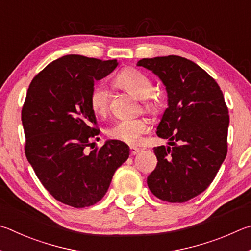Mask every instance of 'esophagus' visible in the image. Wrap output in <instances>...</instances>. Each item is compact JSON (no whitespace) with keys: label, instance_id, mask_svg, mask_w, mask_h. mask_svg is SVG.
Segmentation results:
<instances>
[{"label":"esophagus","instance_id":"34e87169","mask_svg":"<svg viewBox=\"0 0 251 251\" xmlns=\"http://www.w3.org/2000/svg\"><path fill=\"white\" fill-rule=\"evenodd\" d=\"M139 152H140V149H138V148H134V147H131V148H130V153H131V155H137Z\"/></svg>","mask_w":251,"mask_h":251}]
</instances>
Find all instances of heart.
I'll use <instances>...</instances> for the list:
<instances>
[{
	"mask_svg": "<svg viewBox=\"0 0 251 251\" xmlns=\"http://www.w3.org/2000/svg\"><path fill=\"white\" fill-rule=\"evenodd\" d=\"M117 83L131 95L143 100V108L150 112H155L157 102L152 98V81L146 75L134 68H126L119 74ZM89 102L92 111L97 116H105L109 111V91L103 83L96 85L90 92ZM150 130V122L144 118L123 119L117 120L107 130V134L111 139L119 140L128 144H135L140 141L142 134Z\"/></svg>",
	"mask_w": 251,
	"mask_h": 251,
	"instance_id": "obj_1",
	"label": "heart"
}]
</instances>
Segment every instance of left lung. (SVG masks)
Returning a JSON list of instances; mask_svg holds the SVG:
<instances>
[{
	"instance_id": "8db88e82",
	"label": "left lung",
	"mask_w": 251,
	"mask_h": 251,
	"mask_svg": "<svg viewBox=\"0 0 251 251\" xmlns=\"http://www.w3.org/2000/svg\"><path fill=\"white\" fill-rule=\"evenodd\" d=\"M137 65L156 75L168 92L156 134L169 146L153 149L157 164L148 186L157 199L184 203L210 185L226 157L229 116L224 95L203 68L181 56Z\"/></svg>"
}]
</instances>
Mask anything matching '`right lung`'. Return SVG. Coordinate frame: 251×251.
<instances>
[{"mask_svg":"<svg viewBox=\"0 0 251 251\" xmlns=\"http://www.w3.org/2000/svg\"><path fill=\"white\" fill-rule=\"evenodd\" d=\"M118 61L66 55L34 77L22 109L25 154L50 194L76 208L102 199L130 149L119 140L88 153L99 131L89 97Z\"/></svg>","mask_w":251,"mask_h":251,"instance_id":"obj_1","label":"right lung"}]
</instances>
